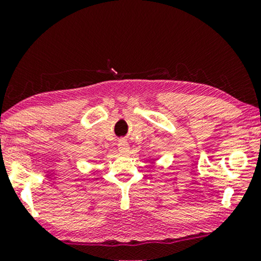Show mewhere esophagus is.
Segmentation results:
<instances>
[{
  "label": "esophagus",
  "instance_id": "1",
  "mask_svg": "<svg viewBox=\"0 0 261 261\" xmlns=\"http://www.w3.org/2000/svg\"><path fill=\"white\" fill-rule=\"evenodd\" d=\"M117 147H119V151L121 153H127L128 149H129V146H128V142L126 140H121L117 144Z\"/></svg>",
  "mask_w": 261,
  "mask_h": 261
}]
</instances>
